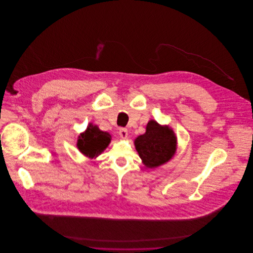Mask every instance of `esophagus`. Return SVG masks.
Here are the masks:
<instances>
[{
	"label": "esophagus",
	"instance_id": "34e87169",
	"mask_svg": "<svg viewBox=\"0 0 253 253\" xmlns=\"http://www.w3.org/2000/svg\"><path fill=\"white\" fill-rule=\"evenodd\" d=\"M119 132H120V135H121V138H126L127 135H128V131H127V129H125V128H121Z\"/></svg>",
	"mask_w": 253,
	"mask_h": 253
}]
</instances>
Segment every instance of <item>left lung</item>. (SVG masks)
Masks as SVG:
<instances>
[{"instance_id": "1", "label": "left lung", "mask_w": 253, "mask_h": 253, "mask_svg": "<svg viewBox=\"0 0 253 253\" xmlns=\"http://www.w3.org/2000/svg\"><path fill=\"white\" fill-rule=\"evenodd\" d=\"M135 150L147 168H157L168 162L176 151V136L169 126L150 121L146 132L134 139Z\"/></svg>"}]
</instances>
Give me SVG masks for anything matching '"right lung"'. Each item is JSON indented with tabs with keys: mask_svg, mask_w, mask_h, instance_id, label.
Returning <instances> with one entry per match:
<instances>
[{
	"mask_svg": "<svg viewBox=\"0 0 253 253\" xmlns=\"http://www.w3.org/2000/svg\"><path fill=\"white\" fill-rule=\"evenodd\" d=\"M111 134L100 131L96 125L90 123L84 132L79 135L77 146L85 157L96 158L111 142Z\"/></svg>",
	"mask_w": 253,
	"mask_h": 253,
	"instance_id": "obj_1",
	"label": "right lung"
}]
</instances>
